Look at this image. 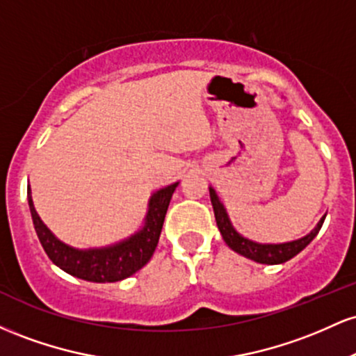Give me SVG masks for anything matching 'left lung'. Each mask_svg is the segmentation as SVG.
Wrapping results in <instances>:
<instances>
[{"mask_svg": "<svg viewBox=\"0 0 356 356\" xmlns=\"http://www.w3.org/2000/svg\"><path fill=\"white\" fill-rule=\"evenodd\" d=\"M209 195H211L212 209H214L216 222H218L219 232L220 236H222L224 243H226L232 251L238 252V254L261 264H281V263H286V261H289L291 257H295L298 252L303 251V249L308 246L314 238H316V234L320 232L323 226V220L326 218V216H323L320 222L316 224V227L300 239L288 241V243H277V244L256 243V241L244 238L243 234H239V232L236 231V227L232 226L229 219V214H227L224 204L220 202L218 192L214 191V187H209Z\"/></svg>", "mask_w": 356, "mask_h": 356, "instance_id": "8db88e82", "label": "left lung"}]
</instances>
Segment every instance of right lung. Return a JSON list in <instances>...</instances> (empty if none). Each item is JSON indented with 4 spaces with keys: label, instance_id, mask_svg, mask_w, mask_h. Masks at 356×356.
Listing matches in <instances>:
<instances>
[{
    "label": "right lung",
    "instance_id": "add662e5",
    "mask_svg": "<svg viewBox=\"0 0 356 356\" xmlns=\"http://www.w3.org/2000/svg\"><path fill=\"white\" fill-rule=\"evenodd\" d=\"M179 182L155 191L149 199L144 226L129 238L104 248L79 249L65 244L44 226L33 206L31 189L28 186V206L40 243L48 257L68 275L92 283H115L136 275L152 257L161 238L167 207Z\"/></svg>",
    "mask_w": 356,
    "mask_h": 356
}]
</instances>
